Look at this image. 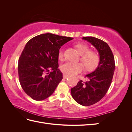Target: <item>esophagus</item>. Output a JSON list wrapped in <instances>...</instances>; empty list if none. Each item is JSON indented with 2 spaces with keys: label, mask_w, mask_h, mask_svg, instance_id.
I'll list each match as a JSON object with an SVG mask.
<instances>
[{
  "label": "esophagus",
  "mask_w": 132,
  "mask_h": 132,
  "mask_svg": "<svg viewBox=\"0 0 132 132\" xmlns=\"http://www.w3.org/2000/svg\"><path fill=\"white\" fill-rule=\"evenodd\" d=\"M63 79H67L68 78V76L67 75H66V74H63Z\"/></svg>",
  "instance_id": "obj_1"
}]
</instances>
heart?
<instances>
[{
  "mask_svg": "<svg viewBox=\"0 0 132 132\" xmlns=\"http://www.w3.org/2000/svg\"><path fill=\"white\" fill-rule=\"evenodd\" d=\"M80 54L81 55V61L84 64L87 71H92L95 69L100 62L98 54L93 51H90V48L84 44H78L76 45ZM64 57V50L61 48L58 52V59L62 60ZM62 72L67 75H75L84 69V67L81 63H73L65 62L60 67Z\"/></svg>",
  "mask_w": 132,
  "mask_h": 132,
  "instance_id": "b5f03b06",
  "label": "heart"
}]
</instances>
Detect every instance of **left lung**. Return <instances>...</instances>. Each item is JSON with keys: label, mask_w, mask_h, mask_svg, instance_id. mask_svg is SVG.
<instances>
[{"label": "left lung", "mask_w": 132, "mask_h": 132, "mask_svg": "<svg viewBox=\"0 0 132 132\" xmlns=\"http://www.w3.org/2000/svg\"><path fill=\"white\" fill-rule=\"evenodd\" d=\"M82 39L91 43L96 48L100 62L93 72L85 75L89 81L80 80L71 89V94L80 105L88 106L95 104L105 96L113 78L115 63L112 52L107 43L94 37H84Z\"/></svg>", "instance_id": "1"}]
</instances>
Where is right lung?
I'll use <instances>...</instances> for the list:
<instances>
[{
	"instance_id": "add662e5",
	"label": "right lung",
	"mask_w": 132,
	"mask_h": 132,
	"mask_svg": "<svg viewBox=\"0 0 132 132\" xmlns=\"http://www.w3.org/2000/svg\"><path fill=\"white\" fill-rule=\"evenodd\" d=\"M73 38L52 34L36 36L27 42L19 59L22 89L32 98L43 100L52 94L63 79L58 68L61 46Z\"/></svg>"
}]
</instances>
